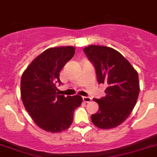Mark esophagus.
Returning <instances> with one entry per match:
<instances>
[{"label": "esophagus", "instance_id": "34e87169", "mask_svg": "<svg viewBox=\"0 0 157 157\" xmlns=\"http://www.w3.org/2000/svg\"><path fill=\"white\" fill-rule=\"evenodd\" d=\"M83 101L86 102V103H89V102H90L92 101V98L89 97H83Z\"/></svg>", "mask_w": 157, "mask_h": 157}]
</instances>
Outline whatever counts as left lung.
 Returning <instances> with one entry per match:
<instances>
[{"label":"left lung","mask_w":157,"mask_h":157,"mask_svg":"<svg viewBox=\"0 0 157 157\" xmlns=\"http://www.w3.org/2000/svg\"><path fill=\"white\" fill-rule=\"evenodd\" d=\"M84 52L94 64L98 82L107 85L105 97L93 99L100 109L91 116L92 122L102 129L117 127L131 114L137 101V72L122 54L110 47L92 44Z\"/></svg>","instance_id":"obj_1"}]
</instances>
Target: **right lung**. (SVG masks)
Wrapping results in <instances>:
<instances>
[{
  "label": "right lung",
  "instance_id": "right-lung-1",
  "mask_svg": "<svg viewBox=\"0 0 157 157\" xmlns=\"http://www.w3.org/2000/svg\"><path fill=\"white\" fill-rule=\"evenodd\" d=\"M73 46L49 48L34 59L21 80L23 105L38 127L50 132H60L70 127L75 109L82 103L79 95L68 96L57 93L60 72L74 56Z\"/></svg>",
  "mask_w": 157,
  "mask_h": 157
}]
</instances>
